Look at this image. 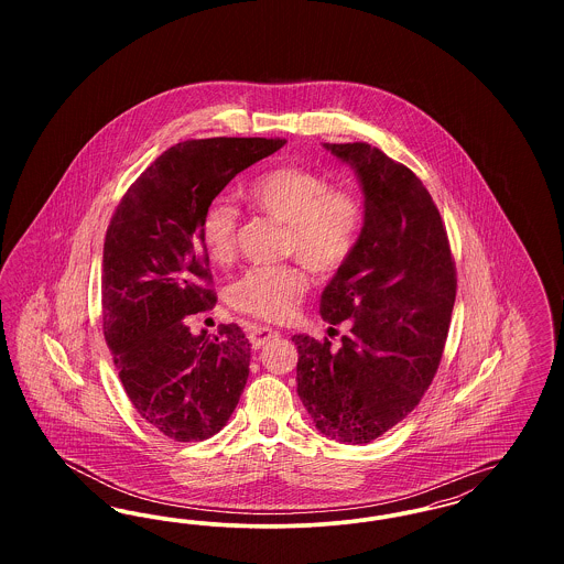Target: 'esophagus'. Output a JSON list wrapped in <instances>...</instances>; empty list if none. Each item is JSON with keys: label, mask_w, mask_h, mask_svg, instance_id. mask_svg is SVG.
<instances>
[{"label": "esophagus", "mask_w": 564, "mask_h": 564, "mask_svg": "<svg viewBox=\"0 0 564 564\" xmlns=\"http://www.w3.org/2000/svg\"><path fill=\"white\" fill-rule=\"evenodd\" d=\"M281 334L276 329L270 327H253L249 329V343L253 349H262L264 345H269L270 340H276Z\"/></svg>", "instance_id": "esophagus-1"}]
</instances>
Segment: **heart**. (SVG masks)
<instances>
[{
    "label": "heart",
    "instance_id": "obj_1",
    "mask_svg": "<svg viewBox=\"0 0 564 564\" xmlns=\"http://www.w3.org/2000/svg\"><path fill=\"white\" fill-rule=\"evenodd\" d=\"M245 200L260 214L283 221V256H295L272 267L245 270L230 290V302L245 315L264 322H285L308 292V272L332 274L349 262L364 224L366 205L349 186H329V180L304 164L285 162L258 173L242 188ZM241 212L224 196L214 198L200 217V241L212 260L235 256Z\"/></svg>",
    "mask_w": 564,
    "mask_h": 564
}]
</instances>
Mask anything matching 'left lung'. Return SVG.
Wrapping results in <instances>:
<instances>
[{
  "label": "left lung",
  "mask_w": 564,
  "mask_h": 564,
  "mask_svg": "<svg viewBox=\"0 0 564 564\" xmlns=\"http://www.w3.org/2000/svg\"><path fill=\"white\" fill-rule=\"evenodd\" d=\"M325 150L355 166L366 224L319 306L325 322L349 329L343 347L292 338L297 395L327 437L368 444L419 405L440 368L455 306V258L430 192L405 164L364 141Z\"/></svg>",
  "instance_id": "obj_1"
}]
</instances>
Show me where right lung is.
Listing matches in <instances>:
<instances>
[{
  "label": "right lung",
  "instance_id": "add662e5",
  "mask_svg": "<svg viewBox=\"0 0 564 564\" xmlns=\"http://www.w3.org/2000/svg\"><path fill=\"white\" fill-rule=\"evenodd\" d=\"M285 139H188L162 152L120 198L104 245L101 313L113 366L139 416L175 442H203L235 412L251 345L237 323L189 334L217 302L200 241L205 207Z\"/></svg>",
  "mask_w": 564,
  "mask_h": 564
}]
</instances>
